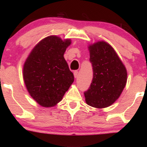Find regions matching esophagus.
<instances>
[{
    "mask_svg": "<svg viewBox=\"0 0 147 147\" xmlns=\"http://www.w3.org/2000/svg\"><path fill=\"white\" fill-rule=\"evenodd\" d=\"M78 75H79V72L77 71V70H76V71L74 72V77H75V78H77V77H78Z\"/></svg>",
    "mask_w": 147,
    "mask_h": 147,
    "instance_id": "obj_1",
    "label": "esophagus"
}]
</instances>
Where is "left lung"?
<instances>
[{
    "mask_svg": "<svg viewBox=\"0 0 147 147\" xmlns=\"http://www.w3.org/2000/svg\"><path fill=\"white\" fill-rule=\"evenodd\" d=\"M93 77L84 92L86 102L92 107L106 108L119 98L127 80V72L114 49L104 41L90 45Z\"/></svg>",
    "mask_w": 147,
    "mask_h": 147,
    "instance_id": "obj_1",
    "label": "left lung"
}]
</instances>
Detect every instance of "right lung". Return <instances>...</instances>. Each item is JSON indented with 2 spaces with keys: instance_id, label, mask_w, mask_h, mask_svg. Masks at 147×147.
Returning a JSON list of instances; mask_svg holds the SVG:
<instances>
[{
  "instance_id": "1",
  "label": "right lung",
  "mask_w": 147,
  "mask_h": 147,
  "mask_svg": "<svg viewBox=\"0 0 147 147\" xmlns=\"http://www.w3.org/2000/svg\"><path fill=\"white\" fill-rule=\"evenodd\" d=\"M70 43V39L46 37L34 47L25 61L23 79L27 89L42 106L56 105L73 83V73L63 57Z\"/></svg>"
}]
</instances>
